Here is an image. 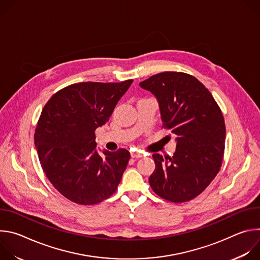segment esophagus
<instances>
[{
	"label": "esophagus",
	"mask_w": 260,
	"mask_h": 260,
	"mask_svg": "<svg viewBox=\"0 0 260 260\" xmlns=\"http://www.w3.org/2000/svg\"><path fill=\"white\" fill-rule=\"evenodd\" d=\"M131 156H132L133 158H140V157L143 156V153L138 152V151H133V152H131Z\"/></svg>",
	"instance_id": "esophagus-1"
}]
</instances>
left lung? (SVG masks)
<instances>
[{
    "instance_id": "obj_1",
    "label": "left lung",
    "mask_w": 260,
    "mask_h": 260,
    "mask_svg": "<svg viewBox=\"0 0 260 260\" xmlns=\"http://www.w3.org/2000/svg\"><path fill=\"white\" fill-rule=\"evenodd\" d=\"M140 86L155 95L162 127L176 136L173 157L152 155L155 170L150 186L172 203L188 202L201 194L218 174L224 154L225 123L211 92L196 77L164 72Z\"/></svg>"
}]
</instances>
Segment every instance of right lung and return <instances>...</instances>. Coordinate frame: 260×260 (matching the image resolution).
I'll list each match as a JSON object with an SVG mask.
<instances>
[{"label": "right lung", "mask_w": 260, "mask_h": 260, "mask_svg": "<svg viewBox=\"0 0 260 260\" xmlns=\"http://www.w3.org/2000/svg\"><path fill=\"white\" fill-rule=\"evenodd\" d=\"M132 83H75L44 106L34 136L37 152L50 183L71 202L95 205L116 191L131 154L121 148L101 156L94 132Z\"/></svg>", "instance_id": "1"}]
</instances>
